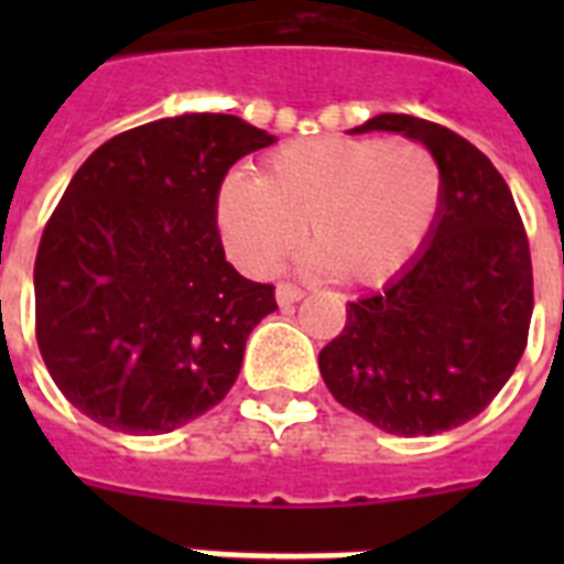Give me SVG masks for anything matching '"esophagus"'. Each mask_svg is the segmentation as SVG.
<instances>
[{"label":"esophagus","instance_id":"esophagus-1","mask_svg":"<svg viewBox=\"0 0 564 564\" xmlns=\"http://www.w3.org/2000/svg\"><path fill=\"white\" fill-rule=\"evenodd\" d=\"M274 299H278V304H281V307H292L295 301L304 299V290H301V286H295V283H278Z\"/></svg>","mask_w":564,"mask_h":564}]
</instances>
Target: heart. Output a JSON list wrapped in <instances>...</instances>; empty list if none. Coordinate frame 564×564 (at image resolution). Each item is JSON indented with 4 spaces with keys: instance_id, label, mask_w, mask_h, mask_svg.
I'll use <instances>...</instances> for the list:
<instances>
[{
    "instance_id": "b5f03b06",
    "label": "heart",
    "mask_w": 564,
    "mask_h": 564,
    "mask_svg": "<svg viewBox=\"0 0 564 564\" xmlns=\"http://www.w3.org/2000/svg\"><path fill=\"white\" fill-rule=\"evenodd\" d=\"M442 207V170L406 137L325 134L265 158L263 175L230 172L216 219L246 272L272 274L310 248L336 281L377 286L398 278L427 246Z\"/></svg>"
}]
</instances>
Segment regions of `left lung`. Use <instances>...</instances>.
I'll use <instances>...</instances> for the list:
<instances>
[{
    "label": "left lung",
    "mask_w": 564,
    "mask_h": 564,
    "mask_svg": "<svg viewBox=\"0 0 564 564\" xmlns=\"http://www.w3.org/2000/svg\"><path fill=\"white\" fill-rule=\"evenodd\" d=\"M419 140L442 170L427 246L383 292L351 301L318 354L336 401L394 436H433L480 415L527 348L533 263L507 181L451 128L380 113L351 134Z\"/></svg>",
    "instance_id": "1"
}]
</instances>
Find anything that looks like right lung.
I'll list each match as a JSON object with an SVG mask.
<instances>
[{"label":"right lung","mask_w":564,"mask_h":564,"mask_svg":"<svg viewBox=\"0 0 564 564\" xmlns=\"http://www.w3.org/2000/svg\"><path fill=\"white\" fill-rule=\"evenodd\" d=\"M274 137L230 113H184L110 137L40 237L34 330L64 398L101 427L158 436L225 398L272 283L225 260L216 195Z\"/></svg>","instance_id":"add662e5"}]
</instances>
